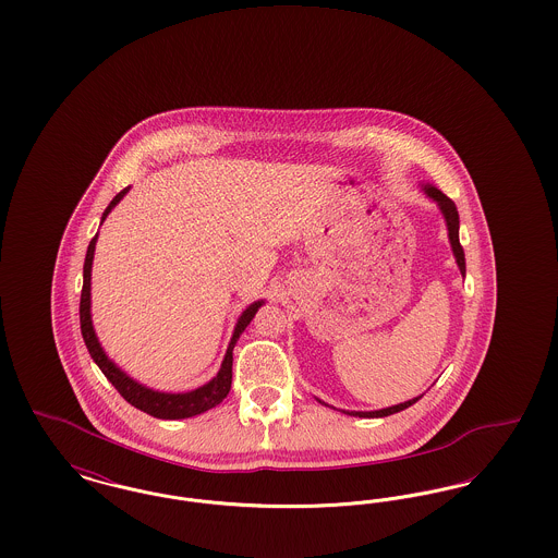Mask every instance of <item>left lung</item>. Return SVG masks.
<instances>
[{
	"label": "left lung",
	"mask_w": 558,
	"mask_h": 558,
	"mask_svg": "<svg viewBox=\"0 0 558 558\" xmlns=\"http://www.w3.org/2000/svg\"><path fill=\"white\" fill-rule=\"evenodd\" d=\"M425 190L426 194H428L433 201H437L439 209H441L446 221H448V232H450L451 248H453V255H456V264L460 267V271L464 274V271H466V264H464V248H462L460 239H458V226H460V221H458V209H456V205L451 203V198H448L441 190H437V187L433 186H426ZM421 398H423V396H421ZM421 398L410 399V401H403V403H399V405H391V408L376 410V412H353V414H355V416H364V418H383V416H389V414H396V412H401V410L410 408L412 403H416Z\"/></svg>",
	"instance_id": "obj_1"
}]
</instances>
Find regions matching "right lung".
Returning <instances> with one entry per match:
<instances>
[{"label": "right lung", "instance_id": "right-lung-1", "mask_svg": "<svg viewBox=\"0 0 558 558\" xmlns=\"http://www.w3.org/2000/svg\"><path fill=\"white\" fill-rule=\"evenodd\" d=\"M130 187L121 190L107 207V211L102 215V221L107 219L110 209L125 196ZM96 240L98 234L92 239L89 246H87V255H85V266H83V289H81V303H80V322H81V335H83V341L85 347L89 351V355L94 357V362L98 364V368L105 372L108 380L114 385V389L121 393V398L125 401H130L133 408L155 416V418H162V421H178V418H190V416H196L201 412H207L215 408L217 403H221L226 396L230 393V387H232V349L236 345V341L242 335V330L248 326V322L253 319V316L257 314V310L262 307L264 301H257L253 303L251 307H246L240 316L239 324L234 328V337L230 341V347L226 351V357H223V364L217 372V376L213 378L211 383H207L205 387H198L196 391H190V393H159V391H153V389H146L142 385H137L135 380H132L128 374L119 371L110 360L107 357V353L102 351V347L96 339V332H94V326H92V318H89V280H92V262H94V248H96Z\"/></svg>", "mask_w": 558, "mask_h": 558}]
</instances>
